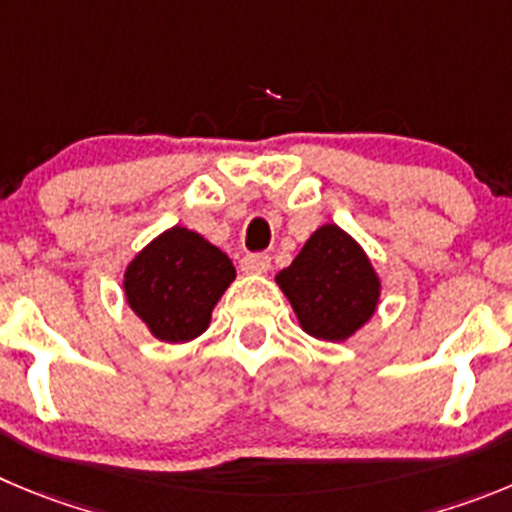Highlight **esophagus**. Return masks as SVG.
Listing matches in <instances>:
<instances>
[{
  "label": "esophagus",
  "instance_id": "obj_1",
  "mask_svg": "<svg viewBox=\"0 0 512 512\" xmlns=\"http://www.w3.org/2000/svg\"><path fill=\"white\" fill-rule=\"evenodd\" d=\"M240 270L245 272V275H265V272L270 270V257L260 255V252H255V255H245L240 260Z\"/></svg>",
  "mask_w": 512,
  "mask_h": 512
}]
</instances>
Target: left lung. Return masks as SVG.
I'll return each instance as SVG.
<instances>
[{"label":"left lung","mask_w":512,"mask_h":512,"mask_svg":"<svg viewBox=\"0 0 512 512\" xmlns=\"http://www.w3.org/2000/svg\"><path fill=\"white\" fill-rule=\"evenodd\" d=\"M275 283L300 328L318 341H348L374 318L381 300V278L369 255L333 222L310 234Z\"/></svg>","instance_id":"1"}]
</instances>
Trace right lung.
<instances>
[{"label": "right lung", "instance_id": "obj_1", "mask_svg": "<svg viewBox=\"0 0 512 512\" xmlns=\"http://www.w3.org/2000/svg\"><path fill=\"white\" fill-rule=\"evenodd\" d=\"M237 278L232 260L181 224L148 242L123 272V295L151 336L186 343L202 336L224 290Z\"/></svg>", "mask_w": 512, "mask_h": 512}]
</instances>
